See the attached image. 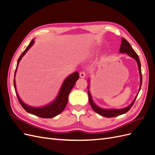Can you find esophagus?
Segmentation results:
<instances>
[{
  "mask_svg": "<svg viewBox=\"0 0 155 155\" xmlns=\"http://www.w3.org/2000/svg\"><path fill=\"white\" fill-rule=\"evenodd\" d=\"M79 77L81 78H84L85 77V72H81L79 73Z\"/></svg>",
  "mask_w": 155,
  "mask_h": 155,
  "instance_id": "1",
  "label": "esophagus"
}]
</instances>
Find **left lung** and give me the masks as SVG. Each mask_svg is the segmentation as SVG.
<instances>
[{
	"label": "left lung",
	"mask_w": 155,
	"mask_h": 155,
	"mask_svg": "<svg viewBox=\"0 0 155 155\" xmlns=\"http://www.w3.org/2000/svg\"><path fill=\"white\" fill-rule=\"evenodd\" d=\"M120 53L121 54H127L130 57L133 58L137 61V64H138V70H139V73H140V88L138 92L137 93V96H135L134 100L131 102V104L125 108H123V109H104V108L100 107L99 106H97L94 102L92 97L91 96V94L89 89H90V84H89V82H90V79H88V85L87 86L88 88V101L89 103H90V105L92 107V109L94 110L96 113L98 114H100L102 116H105L106 118H111V117H115V116H118L121 114H123L126 113L127 112H128L130 108L132 107L134 103L137 99V97L138 96V93L140 91V88H141L142 87V71H141V64H140V59L138 58V55L135 52V51L133 50L132 48V46H130L129 42L127 41L125 39H124V37L121 38V43L120 46Z\"/></svg>",
	"instance_id": "1"
}]
</instances>
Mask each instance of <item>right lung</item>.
Wrapping results in <instances>:
<instances>
[{
	"label": "right lung",
	"instance_id": "1",
	"mask_svg": "<svg viewBox=\"0 0 155 155\" xmlns=\"http://www.w3.org/2000/svg\"><path fill=\"white\" fill-rule=\"evenodd\" d=\"M35 43L34 39H32L31 43L29 44V45L27 46L26 50L23 51L22 54L21 55L20 58H18L17 64V67L15 72V76H14V88H15L16 94L17 96V98L19 101L20 104L23 107L26 112H28L30 114L35 115L38 117H41V118H54V117L58 116L60 113L63 111V110L66 107V105L67 104V102L68 100V96L69 94L71 91L72 88L75 85V83H76V81L79 78V73L78 72H75L73 74H70L66 79H64L61 87L60 90L59 91V93L58 96H56L55 100L51 101L50 104L45 105L43 107H31L28 105L26 104L25 103L23 102L22 100L20 98L19 96H18L17 91V88H16V83H15V75L17 70V68L18 66V64H19L20 61L22 58L23 56L25 55V54L27 52L28 50L31 46L34 45Z\"/></svg>",
	"mask_w": 155,
	"mask_h": 155
}]
</instances>
